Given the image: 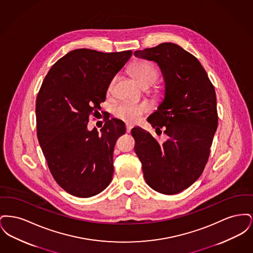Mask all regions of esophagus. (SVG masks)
<instances>
[{"mask_svg":"<svg viewBox=\"0 0 253 253\" xmlns=\"http://www.w3.org/2000/svg\"><path fill=\"white\" fill-rule=\"evenodd\" d=\"M131 130H132V125L126 124V132H131Z\"/></svg>","mask_w":253,"mask_h":253,"instance_id":"1","label":"esophagus"}]
</instances>
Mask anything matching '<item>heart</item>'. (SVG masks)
I'll return each mask as SVG.
<instances>
[{
    "instance_id": "obj_1",
    "label": "heart",
    "mask_w": 253,
    "mask_h": 253,
    "mask_svg": "<svg viewBox=\"0 0 253 253\" xmlns=\"http://www.w3.org/2000/svg\"><path fill=\"white\" fill-rule=\"evenodd\" d=\"M130 72L132 77L144 87H149L154 84L158 79L159 73L157 67L144 60H135L131 67ZM117 77H114L107 86V94H111L116 83ZM156 93H159V90H156ZM151 109L150 104L147 102L133 103V102H122L114 108V116L128 124H135L141 120L142 116L148 113Z\"/></svg>"
}]
</instances>
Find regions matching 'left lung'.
I'll list each match as a JSON object with an SVG mask.
<instances>
[{"instance_id": "1", "label": "left lung", "mask_w": 253, "mask_h": 253, "mask_svg": "<svg viewBox=\"0 0 253 253\" xmlns=\"http://www.w3.org/2000/svg\"><path fill=\"white\" fill-rule=\"evenodd\" d=\"M154 60L165 80V98L147 121L168 139L161 143L149 132L132 129L134 152L147 184L163 194H175L199 178L211 153L218 125L216 94L203 66L179 45L163 42L137 50Z\"/></svg>"}]
</instances>
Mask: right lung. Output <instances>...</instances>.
<instances>
[{
    "mask_svg": "<svg viewBox=\"0 0 253 253\" xmlns=\"http://www.w3.org/2000/svg\"><path fill=\"white\" fill-rule=\"evenodd\" d=\"M132 53L73 50L51 67L40 88L39 143L52 176L74 196H94L112 181L114 147L126 132L125 125L107 118L98 132L96 128L88 131L87 124L105 101L109 82Z\"/></svg>",
    "mask_w": 253,
    "mask_h": 253,
    "instance_id": "right-lung-1",
    "label": "right lung"
}]
</instances>
